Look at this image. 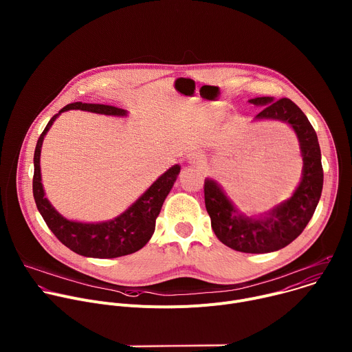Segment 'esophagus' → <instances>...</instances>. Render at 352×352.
<instances>
[{"mask_svg": "<svg viewBox=\"0 0 352 352\" xmlns=\"http://www.w3.org/2000/svg\"><path fill=\"white\" fill-rule=\"evenodd\" d=\"M188 163H189L190 166L199 168V167H202V166L205 164V157H204L202 155H199V153H193L192 156H189Z\"/></svg>", "mask_w": 352, "mask_h": 352, "instance_id": "34e87169", "label": "esophagus"}]
</instances>
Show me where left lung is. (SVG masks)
Returning <instances> with one entry per match:
<instances>
[{
  "label": "left lung",
  "mask_w": 352,
  "mask_h": 352,
  "mask_svg": "<svg viewBox=\"0 0 352 352\" xmlns=\"http://www.w3.org/2000/svg\"><path fill=\"white\" fill-rule=\"evenodd\" d=\"M265 106L255 120H277L296 133L304 168L299 185L288 200L261 217H248L236 210L220 185L205 179V205L216 236L228 248L245 254L274 252L291 243L312 219L323 188V168L318 135L307 116L289 98L256 97L249 100Z\"/></svg>",
  "instance_id": "8db88e82"
}]
</instances>
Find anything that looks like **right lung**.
Masks as SVG:
<instances>
[{"label":"right lung","mask_w":352,"mask_h":352,"mask_svg":"<svg viewBox=\"0 0 352 352\" xmlns=\"http://www.w3.org/2000/svg\"><path fill=\"white\" fill-rule=\"evenodd\" d=\"M68 110H83L116 117H125L128 114L126 110L113 106L76 102L65 106L50 120L34 148L33 196L36 206L48 228L75 254L98 259H111L131 255L142 249L152 238L156 227V219L179 174L181 167L175 164L168 168L147 188V190L135 204H132L124 213L113 220L103 223H80L67 220L44 196L40 174V153L45 133L52 128L57 117Z\"/></svg>","instance_id":"right-lung-1"}]
</instances>
